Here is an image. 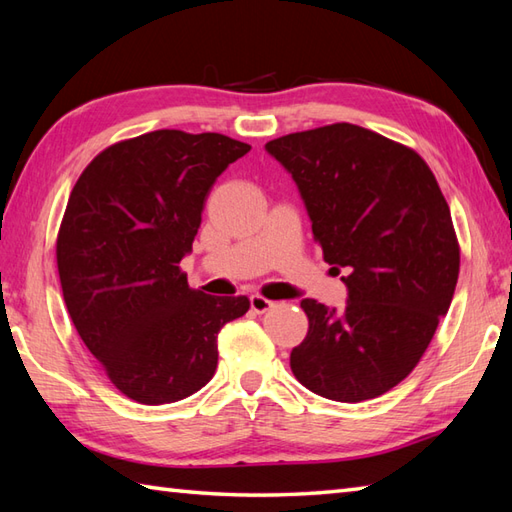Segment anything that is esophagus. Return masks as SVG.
Segmentation results:
<instances>
[{
    "label": "esophagus",
    "mask_w": 512,
    "mask_h": 512,
    "mask_svg": "<svg viewBox=\"0 0 512 512\" xmlns=\"http://www.w3.org/2000/svg\"><path fill=\"white\" fill-rule=\"evenodd\" d=\"M273 306H275V303L268 301V299L262 297V295H253V297H250V310L257 312V314H264V312H268Z\"/></svg>",
    "instance_id": "34e87169"
}]
</instances>
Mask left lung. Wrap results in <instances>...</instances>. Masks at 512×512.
Here are the masks:
<instances>
[{
  "label": "left lung",
  "mask_w": 512,
  "mask_h": 512,
  "mask_svg": "<svg viewBox=\"0 0 512 512\" xmlns=\"http://www.w3.org/2000/svg\"><path fill=\"white\" fill-rule=\"evenodd\" d=\"M306 204L314 239L347 306L303 299L308 334L290 352L303 387L361 402L396 387L418 365L460 273L449 204L416 151L358 125L334 123L270 140Z\"/></svg>",
  "instance_id": "obj_1"
}]
</instances>
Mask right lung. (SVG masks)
Wrapping results in <instances>:
<instances>
[{
	"mask_svg": "<svg viewBox=\"0 0 512 512\" xmlns=\"http://www.w3.org/2000/svg\"><path fill=\"white\" fill-rule=\"evenodd\" d=\"M250 145L222 134L158 129L107 147L76 180L57 237L65 306L118 391L165 405L202 389L217 367V332L246 297L189 288L180 262L206 195Z\"/></svg>",
	"mask_w": 512,
	"mask_h": 512,
	"instance_id": "1",
	"label": "right lung"
}]
</instances>
